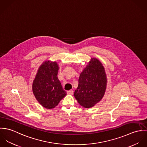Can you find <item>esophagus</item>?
<instances>
[{
	"label": "esophagus",
	"mask_w": 147,
	"mask_h": 147,
	"mask_svg": "<svg viewBox=\"0 0 147 147\" xmlns=\"http://www.w3.org/2000/svg\"><path fill=\"white\" fill-rule=\"evenodd\" d=\"M67 93L68 94H72L73 93H74V91H73V90H68L67 92Z\"/></svg>",
	"instance_id": "34e87169"
}]
</instances>
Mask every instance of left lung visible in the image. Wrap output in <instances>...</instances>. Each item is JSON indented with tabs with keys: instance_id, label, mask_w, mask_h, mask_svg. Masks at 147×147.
<instances>
[{
	"instance_id": "1",
	"label": "left lung",
	"mask_w": 147,
	"mask_h": 147,
	"mask_svg": "<svg viewBox=\"0 0 147 147\" xmlns=\"http://www.w3.org/2000/svg\"><path fill=\"white\" fill-rule=\"evenodd\" d=\"M107 79L99 60L92 58L81 73L74 96L80 105L89 108L101 101L105 94Z\"/></svg>"
}]
</instances>
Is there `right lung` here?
Returning <instances> with one entry per match:
<instances>
[{"instance_id": "1", "label": "right lung", "mask_w": 147, "mask_h": 147, "mask_svg": "<svg viewBox=\"0 0 147 147\" xmlns=\"http://www.w3.org/2000/svg\"><path fill=\"white\" fill-rule=\"evenodd\" d=\"M58 69L57 62L46 61L42 63L33 83V92L36 98L48 109L57 106L67 94L57 76Z\"/></svg>"}]
</instances>
